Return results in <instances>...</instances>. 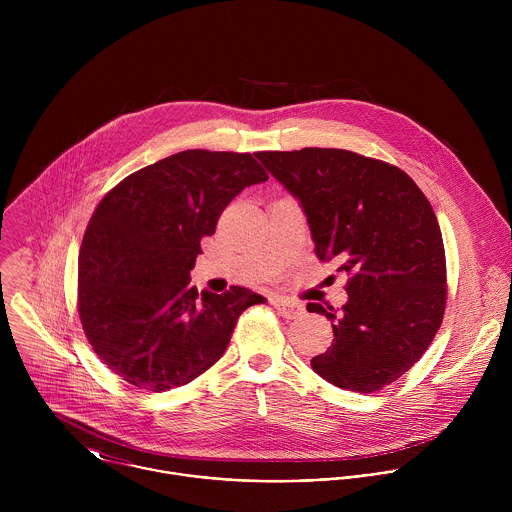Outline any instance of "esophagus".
I'll list each match as a JSON object with an SVG mask.
<instances>
[{
	"mask_svg": "<svg viewBox=\"0 0 512 512\" xmlns=\"http://www.w3.org/2000/svg\"><path fill=\"white\" fill-rule=\"evenodd\" d=\"M272 305H274V307L278 309V313H280L282 317H286V319H293V317H297V315L303 313V305L297 303V301H292V299L274 297V299H272Z\"/></svg>",
	"mask_w": 512,
	"mask_h": 512,
	"instance_id": "esophagus-1",
	"label": "esophagus"
}]
</instances>
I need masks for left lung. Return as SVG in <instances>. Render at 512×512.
I'll return each mask as SVG.
<instances>
[{
    "label": "left lung",
    "mask_w": 512,
    "mask_h": 512,
    "mask_svg": "<svg viewBox=\"0 0 512 512\" xmlns=\"http://www.w3.org/2000/svg\"><path fill=\"white\" fill-rule=\"evenodd\" d=\"M307 215L315 254L347 272L341 309L307 303L333 323V345L311 359L327 382L370 394L428 351L447 301L436 213L400 167L335 147L258 151Z\"/></svg>",
    "instance_id": "left-lung-1"
}]
</instances>
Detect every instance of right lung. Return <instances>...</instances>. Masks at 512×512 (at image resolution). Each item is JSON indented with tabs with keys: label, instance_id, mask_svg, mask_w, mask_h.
I'll use <instances>...</instances> for the list:
<instances>
[{
	"label": "right lung",
	"instance_id": "right-lung-1",
	"mask_svg": "<svg viewBox=\"0 0 512 512\" xmlns=\"http://www.w3.org/2000/svg\"><path fill=\"white\" fill-rule=\"evenodd\" d=\"M268 173L252 153L187 149L128 175L94 209L78 254L76 307L98 359L151 392L183 386L224 355L240 286L201 293L189 272L226 205Z\"/></svg>",
	"mask_w": 512,
	"mask_h": 512
}]
</instances>
